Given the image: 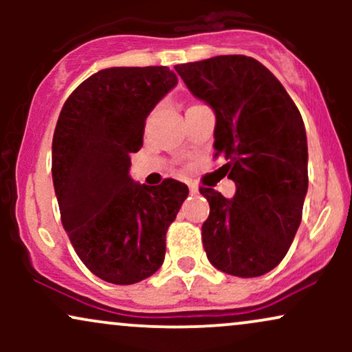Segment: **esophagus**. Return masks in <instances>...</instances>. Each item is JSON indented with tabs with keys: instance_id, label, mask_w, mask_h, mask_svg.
<instances>
[{
	"instance_id": "34e87169",
	"label": "esophagus",
	"mask_w": 352,
	"mask_h": 352,
	"mask_svg": "<svg viewBox=\"0 0 352 352\" xmlns=\"http://www.w3.org/2000/svg\"><path fill=\"white\" fill-rule=\"evenodd\" d=\"M188 188H190V193H193V195H195V193H199V185L188 184Z\"/></svg>"
}]
</instances>
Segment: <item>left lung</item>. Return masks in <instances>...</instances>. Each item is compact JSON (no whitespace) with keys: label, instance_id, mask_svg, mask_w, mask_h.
Listing matches in <instances>:
<instances>
[{"label":"left lung","instance_id":"obj_1","mask_svg":"<svg viewBox=\"0 0 352 352\" xmlns=\"http://www.w3.org/2000/svg\"><path fill=\"white\" fill-rule=\"evenodd\" d=\"M217 117L215 157L236 185L233 199L200 187L210 215L201 240L220 272L254 278L288 253L308 192V142L301 114L281 82L256 59L215 56L175 66Z\"/></svg>","mask_w":352,"mask_h":352}]
</instances>
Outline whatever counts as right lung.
I'll list each match as a JSON object with an SVG mask.
<instances>
[{"instance_id":"1","label":"right lung","mask_w":352,"mask_h":352,"mask_svg":"<svg viewBox=\"0 0 352 352\" xmlns=\"http://www.w3.org/2000/svg\"><path fill=\"white\" fill-rule=\"evenodd\" d=\"M177 80L165 66L102 69L74 89L56 124L60 221L80 261L107 283L134 285L162 266L165 233L188 195L179 180L151 187L129 175L145 119Z\"/></svg>"}]
</instances>
